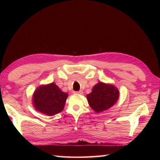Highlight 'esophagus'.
I'll use <instances>...</instances> for the list:
<instances>
[{
	"mask_svg": "<svg viewBox=\"0 0 160 160\" xmlns=\"http://www.w3.org/2000/svg\"><path fill=\"white\" fill-rule=\"evenodd\" d=\"M74 93H76V94H80V95H82V94L83 93V92H82V91H74Z\"/></svg>",
	"mask_w": 160,
	"mask_h": 160,
	"instance_id": "1",
	"label": "esophagus"
}]
</instances>
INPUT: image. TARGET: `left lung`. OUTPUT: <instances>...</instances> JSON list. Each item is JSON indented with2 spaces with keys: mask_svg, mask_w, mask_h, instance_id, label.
<instances>
[{
  "mask_svg": "<svg viewBox=\"0 0 160 160\" xmlns=\"http://www.w3.org/2000/svg\"><path fill=\"white\" fill-rule=\"evenodd\" d=\"M89 106L96 113L108 110L117 102L119 91L113 84L100 82L95 85L91 93L87 95Z\"/></svg>",
  "mask_w": 160,
  "mask_h": 160,
  "instance_id": "left-lung-1",
  "label": "left lung"
}]
</instances>
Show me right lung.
<instances>
[{
    "label": "right lung",
    "mask_w": 160,
    "mask_h": 160,
    "mask_svg": "<svg viewBox=\"0 0 160 160\" xmlns=\"http://www.w3.org/2000/svg\"><path fill=\"white\" fill-rule=\"evenodd\" d=\"M67 97L68 93L52 82L37 88L33 94V104L40 113L52 116L63 110Z\"/></svg>",
    "instance_id": "add662e5"
}]
</instances>
